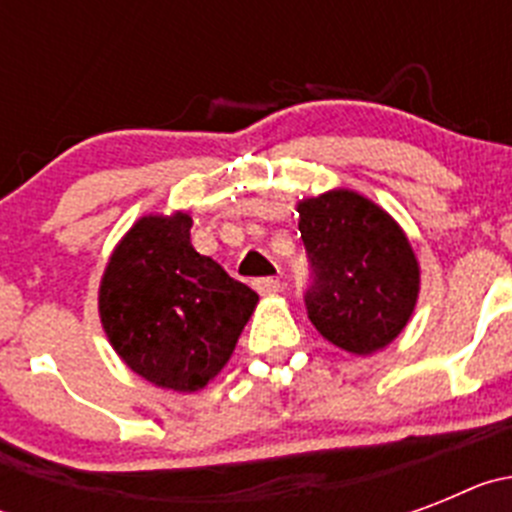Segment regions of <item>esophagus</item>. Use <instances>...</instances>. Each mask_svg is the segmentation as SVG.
Wrapping results in <instances>:
<instances>
[{
	"label": "esophagus",
	"instance_id": "esophagus-1",
	"mask_svg": "<svg viewBox=\"0 0 512 512\" xmlns=\"http://www.w3.org/2000/svg\"><path fill=\"white\" fill-rule=\"evenodd\" d=\"M279 287H282V284H279V279H274V277H261V279H253V289H256V292H259V295H277L279 292Z\"/></svg>",
	"mask_w": 512,
	"mask_h": 512
}]
</instances>
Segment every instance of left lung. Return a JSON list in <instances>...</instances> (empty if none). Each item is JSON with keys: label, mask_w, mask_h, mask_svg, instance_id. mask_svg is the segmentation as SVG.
<instances>
[{"label": "left lung", "mask_w": 512, "mask_h": 512, "mask_svg": "<svg viewBox=\"0 0 512 512\" xmlns=\"http://www.w3.org/2000/svg\"><path fill=\"white\" fill-rule=\"evenodd\" d=\"M300 235L310 259V323L348 354L390 346L408 325L420 266L408 235L387 212L351 189L302 200Z\"/></svg>", "instance_id": "1"}]
</instances>
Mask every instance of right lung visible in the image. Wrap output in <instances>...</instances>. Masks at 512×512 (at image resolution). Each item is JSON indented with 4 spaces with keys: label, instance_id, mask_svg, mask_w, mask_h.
Listing matches in <instances>:
<instances>
[{
    "label": "right lung",
    "instance_id": "obj_1",
    "mask_svg": "<svg viewBox=\"0 0 512 512\" xmlns=\"http://www.w3.org/2000/svg\"><path fill=\"white\" fill-rule=\"evenodd\" d=\"M192 217L146 215L122 235L99 284L112 348L146 382L202 390L228 364L259 295L189 241Z\"/></svg>",
    "mask_w": 512,
    "mask_h": 512
}]
</instances>
